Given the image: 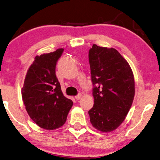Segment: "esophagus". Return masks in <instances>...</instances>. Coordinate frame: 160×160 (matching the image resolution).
<instances>
[{"label": "esophagus", "mask_w": 160, "mask_h": 160, "mask_svg": "<svg viewBox=\"0 0 160 160\" xmlns=\"http://www.w3.org/2000/svg\"><path fill=\"white\" fill-rule=\"evenodd\" d=\"M82 95L81 94V93H78V94L77 95H76V97H75V98L76 99V100H79V99L82 98Z\"/></svg>", "instance_id": "esophagus-1"}]
</instances>
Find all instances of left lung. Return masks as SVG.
Returning a JSON list of instances; mask_svg holds the SVG:
<instances>
[{
    "mask_svg": "<svg viewBox=\"0 0 160 160\" xmlns=\"http://www.w3.org/2000/svg\"><path fill=\"white\" fill-rule=\"evenodd\" d=\"M94 105L90 123L101 132L115 130L123 123L134 97L133 72L117 50L92 45L89 51Z\"/></svg>",
    "mask_w": 160,
    "mask_h": 160,
    "instance_id": "left-lung-1",
    "label": "left lung"
}]
</instances>
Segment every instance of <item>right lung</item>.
Segmentation results:
<instances>
[{
  "mask_svg": "<svg viewBox=\"0 0 160 160\" xmlns=\"http://www.w3.org/2000/svg\"><path fill=\"white\" fill-rule=\"evenodd\" d=\"M63 48L34 58L27 71L21 93L28 115L39 127L53 130L63 126L72 101L64 96L56 76Z\"/></svg>",
  "mask_w": 160,
  "mask_h": 160,
  "instance_id": "add662e5",
  "label": "right lung"
}]
</instances>
